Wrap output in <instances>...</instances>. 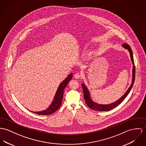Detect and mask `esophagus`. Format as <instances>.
<instances>
[{
	"label": "esophagus",
	"mask_w": 146,
	"mask_h": 146,
	"mask_svg": "<svg viewBox=\"0 0 146 146\" xmlns=\"http://www.w3.org/2000/svg\"><path fill=\"white\" fill-rule=\"evenodd\" d=\"M80 77V74L79 73H77L74 75V78L76 79H78Z\"/></svg>",
	"instance_id": "34e87169"
}]
</instances>
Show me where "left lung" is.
Masks as SVG:
<instances>
[{
	"label": "left lung",
	"mask_w": 146,
	"mask_h": 146,
	"mask_svg": "<svg viewBox=\"0 0 146 146\" xmlns=\"http://www.w3.org/2000/svg\"><path fill=\"white\" fill-rule=\"evenodd\" d=\"M122 46L123 47L124 49H127L128 51L129 52L130 54V56L131 59V61L133 64V68H132V83L129 87V88L125 92V93L117 101L110 103L108 104H98L96 103L95 102L93 101L91 98L90 94V91L87 87V86L84 84V83L82 84V87L83 90V95H84V98L85 102L87 104V105L90 107V109L97 111H110L111 110H112L113 108L116 107L117 106H118L120 103H121L125 98L128 96L129 93L130 92L131 90L132 89L135 80V66L134 63V60H133V53L132 50L131 49V48L130 46L127 44H124L122 45Z\"/></svg>",
	"instance_id": "obj_1"
}]
</instances>
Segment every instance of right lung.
Masks as SVG:
<instances>
[{
    "instance_id": "add662e5",
    "label": "right lung",
    "mask_w": 146,
    "mask_h": 146,
    "mask_svg": "<svg viewBox=\"0 0 146 146\" xmlns=\"http://www.w3.org/2000/svg\"><path fill=\"white\" fill-rule=\"evenodd\" d=\"M72 77H73V73H71L66 78L60 83L58 89L56 90L54 99L52 101L51 104L49 106V107L48 108L42 111H39V112L31 111V112L39 115H49L55 112L59 109V108L60 107L62 104L64 88L67 86L69 80L72 78Z\"/></svg>"
}]
</instances>
